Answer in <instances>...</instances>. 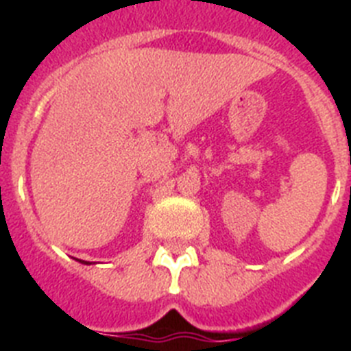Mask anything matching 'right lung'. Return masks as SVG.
Segmentation results:
<instances>
[{"label":"right lung","mask_w":351,"mask_h":351,"mask_svg":"<svg viewBox=\"0 0 351 351\" xmlns=\"http://www.w3.org/2000/svg\"><path fill=\"white\" fill-rule=\"evenodd\" d=\"M80 263H86V265H89V262H84V260H79Z\"/></svg>","instance_id":"obj_1"}]
</instances>
